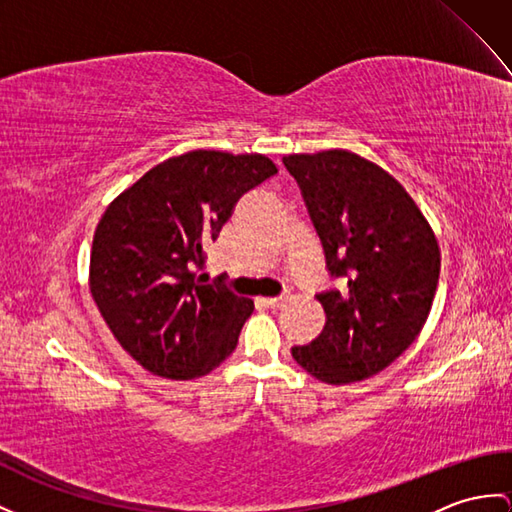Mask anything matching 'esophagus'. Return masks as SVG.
Masks as SVG:
<instances>
[{"instance_id": "34e87169", "label": "esophagus", "mask_w": 512, "mask_h": 512, "mask_svg": "<svg viewBox=\"0 0 512 512\" xmlns=\"http://www.w3.org/2000/svg\"><path fill=\"white\" fill-rule=\"evenodd\" d=\"M289 297H258V304H263L267 308H280Z\"/></svg>"}]
</instances>
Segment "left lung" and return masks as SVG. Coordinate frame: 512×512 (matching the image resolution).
Instances as JSON below:
<instances>
[{"label": "left lung", "mask_w": 512, "mask_h": 512, "mask_svg": "<svg viewBox=\"0 0 512 512\" xmlns=\"http://www.w3.org/2000/svg\"><path fill=\"white\" fill-rule=\"evenodd\" d=\"M282 160L302 189L328 271L343 284L317 295L326 326L291 354L326 384L376 376L430 315L441 271L436 234L400 180L350 149Z\"/></svg>", "instance_id": "8db88e82"}]
</instances>
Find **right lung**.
Returning a JSON list of instances; mask_svg holds the SVG:
<instances>
[{
	"label": "right lung",
	"instance_id": "1",
	"mask_svg": "<svg viewBox=\"0 0 512 512\" xmlns=\"http://www.w3.org/2000/svg\"><path fill=\"white\" fill-rule=\"evenodd\" d=\"M273 173L265 154L193 149L162 160L106 206L89 289L119 345L149 373L202 378L234 352L254 302L204 284L197 271L239 197Z\"/></svg>",
	"mask_w": 512,
	"mask_h": 512
}]
</instances>
